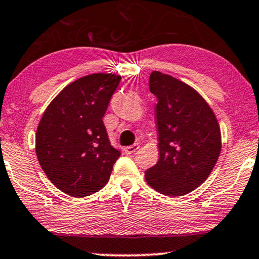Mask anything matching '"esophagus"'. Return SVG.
<instances>
[{
    "label": "esophagus",
    "instance_id": "34e87169",
    "mask_svg": "<svg viewBox=\"0 0 259 259\" xmlns=\"http://www.w3.org/2000/svg\"><path fill=\"white\" fill-rule=\"evenodd\" d=\"M139 148H140L139 143H134V145L127 146V147L124 148V152H125L126 154H133V153H135Z\"/></svg>",
    "mask_w": 259,
    "mask_h": 259
}]
</instances>
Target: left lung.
Returning <instances> with one entry per match:
<instances>
[{
    "label": "left lung",
    "mask_w": 259,
    "mask_h": 259,
    "mask_svg": "<svg viewBox=\"0 0 259 259\" xmlns=\"http://www.w3.org/2000/svg\"><path fill=\"white\" fill-rule=\"evenodd\" d=\"M148 84L158 99L159 159L146 170V181L164 195H185L207 179L219 159L220 125L206 101L186 83L153 71Z\"/></svg>",
    "instance_id": "1"
}]
</instances>
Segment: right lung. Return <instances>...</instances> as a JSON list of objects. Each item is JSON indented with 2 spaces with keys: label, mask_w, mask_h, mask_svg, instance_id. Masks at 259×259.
<instances>
[{
  "label": "right lung",
  "mask_w": 259,
  "mask_h": 259,
  "mask_svg": "<svg viewBox=\"0 0 259 259\" xmlns=\"http://www.w3.org/2000/svg\"><path fill=\"white\" fill-rule=\"evenodd\" d=\"M120 76L93 73L62 89L36 133V154L52 183L71 197H88L110 180L120 152L111 145L102 117Z\"/></svg>",
  "instance_id": "add662e5"
}]
</instances>
